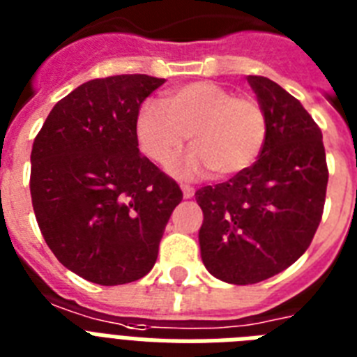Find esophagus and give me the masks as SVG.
I'll use <instances>...</instances> for the list:
<instances>
[{"instance_id":"esophagus-1","label":"esophagus","mask_w":357,"mask_h":357,"mask_svg":"<svg viewBox=\"0 0 357 357\" xmlns=\"http://www.w3.org/2000/svg\"><path fill=\"white\" fill-rule=\"evenodd\" d=\"M181 190H183V198H192L195 196V189L190 185H181Z\"/></svg>"}]
</instances>
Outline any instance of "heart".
I'll use <instances>...</instances> for the list:
<instances>
[{"label": "heart", "mask_w": 357, "mask_h": 357, "mask_svg": "<svg viewBox=\"0 0 357 357\" xmlns=\"http://www.w3.org/2000/svg\"><path fill=\"white\" fill-rule=\"evenodd\" d=\"M162 105L142 103L135 120L140 151L157 165L176 157L190 133L192 150L172 165L179 178L213 170L231 178L257 161L266 140V116L254 98H237L213 81H195L168 91Z\"/></svg>", "instance_id": "heart-1"}]
</instances>
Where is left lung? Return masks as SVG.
Instances as JSON below:
<instances>
[{
    "mask_svg": "<svg viewBox=\"0 0 357 357\" xmlns=\"http://www.w3.org/2000/svg\"><path fill=\"white\" fill-rule=\"evenodd\" d=\"M248 83L265 111V146L244 172L195 195L204 211L202 261L234 285L276 276L304 254L328 185L322 133L311 114L268 77L248 75Z\"/></svg>",
    "mask_w": 357,
    "mask_h": 357,
    "instance_id": "8db88e82",
    "label": "left lung"
}]
</instances>
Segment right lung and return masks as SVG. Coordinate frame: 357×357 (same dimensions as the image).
<instances>
[{
    "label": "right lung",
    "instance_id": "add662e5",
    "mask_svg": "<svg viewBox=\"0 0 357 357\" xmlns=\"http://www.w3.org/2000/svg\"><path fill=\"white\" fill-rule=\"evenodd\" d=\"M165 79H92L64 96L31 151V200L55 257L98 285H122L153 268L183 192L140 155L135 120Z\"/></svg>",
    "mask_w": 357,
    "mask_h": 357
}]
</instances>
